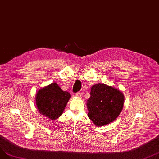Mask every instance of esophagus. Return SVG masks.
Listing matches in <instances>:
<instances>
[{
    "label": "esophagus",
    "instance_id": "esophagus-1",
    "mask_svg": "<svg viewBox=\"0 0 159 159\" xmlns=\"http://www.w3.org/2000/svg\"><path fill=\"white\" fill-rule=\"evenodd\" d=\"M76 96L78 97H82V93H80V92H77L76 93Z\"/></svg>",
    "mask_w": 159,
    "mask_h": 159
}]
</instances>
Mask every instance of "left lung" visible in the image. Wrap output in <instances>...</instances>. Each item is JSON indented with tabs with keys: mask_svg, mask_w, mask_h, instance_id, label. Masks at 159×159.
I'll use <instances>...</instances> for the list:
<instances>
[{
	"mask_svg": "<svg viewBox=\"0 0 159 159\" xmlns=\"http://www.w3.org/2000/svg\"><path fill=\"white\" fill-rule=\"evenodd\" d=\"M124 104V95L119 90L105 84L93 86L87 101L88 116L95 125L104 126L119 115Z\"/></svg>",
	"mask_w": 159,
	"mask_h": 159,
	"instance_id": "1",
	"label": "left lung"
}]
</instances>
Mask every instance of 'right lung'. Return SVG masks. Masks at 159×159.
Segmentation results:
<instances>
[{
    "mask_svg": "<svg viewBox=\"0 0 159 159\" xmlns=\"http://www.w3.org/2000/svg\"><path fill=\"white\" fill-rule=\"evenodd\" d=\"M70 97L69 93L63 91L57 83H53L39 90L36 104L41 114L54 120L62 115Z\"/></svg>",
    "mask_w": 159,
    "mask_h": 159,
    "instance_id": "right-lung-1",
    "label": "right lung"
}]
</instances>
